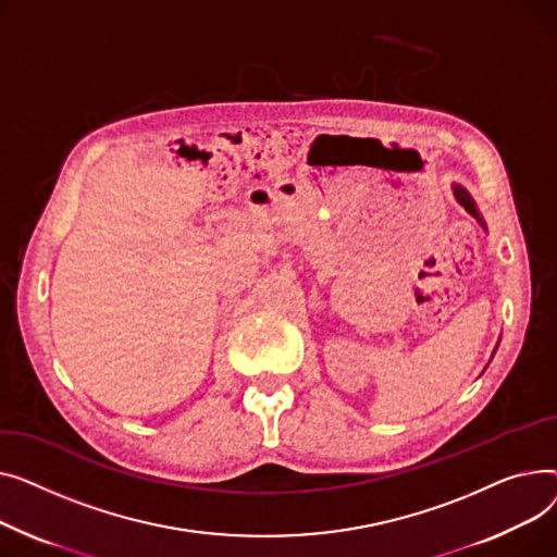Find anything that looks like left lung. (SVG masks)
Instances as JSON below:
<instances>
[{"mask_svg": "<svg viewBox=\"0 0 557 557\" xmlns=\"http://www.w3.org/2000/svg\"><path fill=\"white\" fill-rule=\"evenodd\" d=\"M451 190H454V198H456V202H459L472 218H476V222L483 226V228H487L485 226V222H483V218H481V213H479V209H476V202L472 200V195L461 186V184H451ZM499 346V344H497ZM497 350V348H495ZM495 355V352H493Z\"/></svg>", "mask_w": 557, "mask_h": 557, "instance_id": "1", "label": "left lung"}]
</instances>
